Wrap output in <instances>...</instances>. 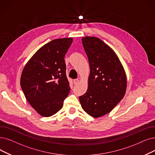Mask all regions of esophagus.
<instances>
[{
	"label": "esophagus",
	"mask_w": 155,
	"mask_h": 155,
	"mask_svg": "<svg viewBox=\"0 0 155 155\" xmlns=\"http://www.w3.org/2000/svg\"><path fill=\"white\" fill-rule=\"evenodd\" d=\"M79 81H80V80L77 78V79H75V80H73V82H74V84H75L76 85V84H78Z\"/></svg>",
	"instance_id": "obj_1"
}]
</instances>
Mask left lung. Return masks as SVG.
I'll use <instances>...</instances> for the list:
<instances>
[{"instance_id":"1","label":"left lung","mask_w":155,"mask_h":155,"mask_svg":"<svg viewBox=\"0 0 155 155\" xmlns=\"http://www.w3.org/2000/svg\"><path fill=\"white\" fill-rule=\"evenodd\" d=\"M90 65L88 88L79 97L83 110L94 118L110 113L123 99L127 76L116 53L103 40L94 37L82 38Z\"/></svg>"}]
</instances>
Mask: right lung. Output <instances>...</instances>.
Here are the masks:
<instances>
[{
	"label": "right lung",
	"instance_id": "add662e5",
	"mask_svg": "<svg viewBox=\"0 0 155 155\" xmlns=\"http://www.w3.org/2000/svg\"><path fill=\"white\" fill-rule=\"evenodd\" d=\"M72 38L53 40L40 48L25 66L20 84L30 104L42 117L61 110L68 96L64 56Z\"/></svg>",
	"mask_w": 155,
	"mask_h": 155
}]
</instances>
